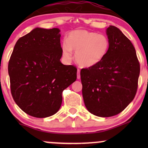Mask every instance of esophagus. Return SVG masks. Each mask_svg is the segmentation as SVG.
<instances>
[{
    "label": "esophagus",
    "instance_id": "esophagus-1",
    "mask_svg": "<svg viewBox=\"0 0 148 148\" xmlns=\"http://www.w3.org/2000/svg\"><path fill=\"white\" fill-rule=\"evenodd\" d=\"M81 78V75H80V69H77V79H79Z\"/></svg>",
    "mask_w": 148,
    "mask_h": 148
}]
</instances>
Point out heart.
Wrapping results in <instances>:
<instances>
[{
    "label": "heart",
    "instance_id": "b5f03b06",
    "mask_svg": "<svg viewBox=\"0 0 148 148\" xmlns=\"http://www.w3.org/2000/svg\"><path fill=\"white\" fill-rule=\"evenodd\" d=\"M110 42L103 34L86 30H76L69 33L67 41L62 45V54L70 59L72 50L76 52L75 60L80 66L90 67L101 62L109 50Z\"/></svg>",
    "mask_w": 148,
    "mask_h": 148
}]
</instances>
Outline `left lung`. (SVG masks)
<instances>
[{
	"label": "left lung",
	"instance_id": "obj_1",
	"mask_svg": "<svg viewBox=\"0 0 148 148\" xmlns=\"http://www.w3.org/2000/svg\"><path fill=\"white\" fill-rule=\"evenodd\" d=\"M109 50L99 64L81 70L82 94L88 111L99 117L121 113L138 89L140 63L135 48L117 27L106 30Z\"/></svg>",
	"mask_w": 148,
	"mask_h": 148
}]
</instances>
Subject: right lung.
<instances>
[{"instance_id": "right-lung-1", "label": "right lung", "mask_w": 148, "mask_h": 148, "mask_svg": "<svg viewBox=\"0 0 148 148\" xmlns=\"http://www.w3.org/2000/svg\"><path fill=\"white\" fill-rule=\"evenodd\" d=\"M59 33L56 28L33 29L17 40L8 63L13 99L22 111L35 118L56 113L62 92L76 80L75 66L60 61Z\"/></svg>"}]
</instances>
